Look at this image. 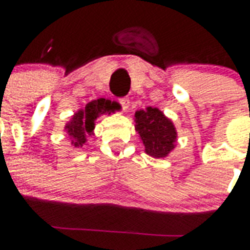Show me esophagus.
Instances as JSON below:
<instances>
[{"instance_id":"34e87169","label":"esophagus","mask_w":250,"mask_h":250,"mask_svg":"<svg viewBox=\"0 0 250 250\" xmlns=\"http://www.w3.org/2000/svg\"><path fill=\"white\" fill-rule=\"evenodd\" d=\"M119 104H121L122 109L123 110H127L129 107V100L127 97L119 98Z\"/></svg>"}]
</instances>
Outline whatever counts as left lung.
Here are the masks:
<instances>
[{
	"instance_id": "1",
	"label": "left lung",
	"mask_w": 250,
	"mask_h": 250,
	"mask_svg": "<svg viewBox=\"0 0 250 250\" xmlns=\"http://www.w3.org/2000/svg\"><path fill=\"white\" fill-rule=\"evenodd\" d=\"M135 129L140 135L145 153L154 158H165L175 148L178 133L174 123L157 107H146L135 113Z\"/></svg>"
}]
</instances>
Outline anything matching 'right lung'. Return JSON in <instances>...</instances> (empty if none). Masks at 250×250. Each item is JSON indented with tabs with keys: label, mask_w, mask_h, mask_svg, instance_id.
Wrapping results in <instances>:
<instances>
[{
	"label": "right lung",
	"mask_w": 250,
	"mask_h": 250,
	"mask_svg": "<svg viewBox=\"0 0 250 250\" xmlns=\"http://www.w3.org/2000/svg\"><path fill=\"white\" fill-rule=\"evenodd\" d=\"M115 110H118L117 104L105 98L93 100L88 102L84 109L78 110L64 127L71 137V144L75 148H82L86 143V135L93 133L96 119L102 114H111Z\"/></svg>",
	"instance_id": "right-lung-1"
}]
</instances>
